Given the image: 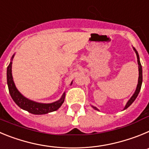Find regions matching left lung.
Masks as SVG:
<instances>
[{
	"label": "left lung",
	"mask_w": 149,
	"mask_h": 149,
	"mask_svg": "<svg viewBox=\"0 0 149 149\" xmlns=\"http://www.w3.org/2000/svg\"><path fill=\"white\" fill-rule=\"evenodd\" d=\"M134 50L135 51V53H136V57H137V63H138V65H139V66H138V68H139V78H138V84H137V86H136V91H135V93H134V95H132V97H131V98L129 99V101L127 102V104H126V105H125V107L124 110L127 109V107H128L130 106V105H131L134 101H135V99H136V97H137L138 94H139V91H140V89H141L142 83H143V69H142L141 63H140V61H139V54H138V52L136 51V50L134 48ZM93 107L95 109V110H98V109L96 108L95 107L93 106Z\"/></svg>",
	"instance_id": "8db88e82"
}]
</instances>
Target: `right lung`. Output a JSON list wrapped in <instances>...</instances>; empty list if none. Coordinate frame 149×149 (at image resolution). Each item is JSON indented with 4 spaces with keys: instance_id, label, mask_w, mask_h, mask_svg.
Segmentation results:
<instances>
[{
    "instance_id": "add662e5",
    "label": "right lung",
    "mask_w": 149,
    "mask_h": 149,
    "mask_svg": "<svg viewBox=\"0 0 149 149\" xmlns=\"http://www.w3.org/2000/svg\"><path fill=\"white\" fill-rule=\"evenodd\" d=\"M13 57H14V55L12 57L11 60H13ZM6 77H7V85L8 88H9V92H10V94L13 100L15 101V103L19 107L24 110H27L30 113L35 114V115L48 113L58 110L64 102L65 95V93H63L60 100L51 104L38 103L36 101H31L22 95L15 87V85L13 81V75H12V62H10V65L7 67Z\"/></svg>"
}]
</instances>
